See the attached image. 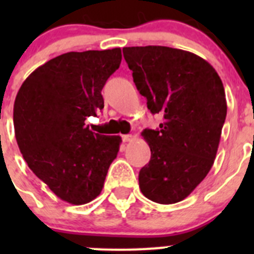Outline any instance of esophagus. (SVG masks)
<instances>
[{"label": "esophagus", "instance_id": "34e87169", "mask_svg": "<svg viewBox=\"0 0 254 254\" xmlns=\"http://www.w3.org/2000/svg\"><path fill=\"white\" fill-rule=\"evenodd\" d=\"M122 140L123 142H131V141L133 140V136H132V134H123Z\"/></svg>", "mask_w": 254, "mask_h": 254}]
</instances>
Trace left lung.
Segmentation results:
<instances>
[{"mask_svg":"<svg viewBox=\"0 0 254 254\" xmlns=\"http://www.w3.org/2000/svg\"><path fill=\"white\" fill-rule=\"evenodd\" d=\"M123 56L150 112L164 118L158 129L141 133L151 159L138 174L140 190L154 202H179L214 164L226 117L221 78L207 61L182 49L126 47Z\"/></svg>","mask_w":254,"mask_h":254,"instance_id":"1","label":"left lung"}]
</instances>
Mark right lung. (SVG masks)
<instances>
[{"instance_id":"right-lung-1","label":"right lung","mask_w":254,"mask_h":254,"mask_svg":"<svg viewBox=\"0 0 254 254\" xmlns=\"http://www.w3.org/2000/svg\"><path fill=\"white\" fill-rule=\"evenodd\" d=\"M121 61V48L68 52L31 72L15 99V137L28 167L72 205L99 196L120 151V136L95 133L85 120L104 108L103 87Z\"/></svg>"}]
</instances>
